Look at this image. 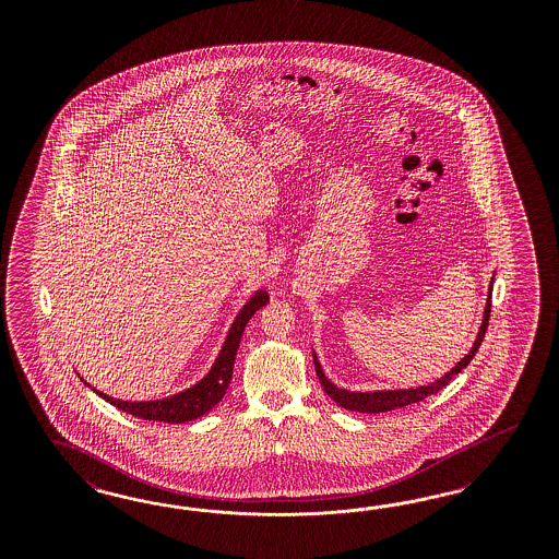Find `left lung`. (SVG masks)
I'll return each mask as SVG.
<instances>
[{"instance_id": "1", "label": "left lung", "mask_w": 559, "mask_h": 559, "mask_svg": "<svg viewBox=\"0 0 559 559\" xmlns=\"http://www.w3.org/2000/svg\"><path fill=\"white\" fill-rule=\"evenodd\" d=\"M493 283V281H491ZM491 311V285L490 295H488V304H486V311H484V322L481 328L477 332V338H475L474 346L467 355L463 356L459 360L457 365L447 372L444 377L437 379L435 383L430 385H424V388H416V390H395V391H369V393H356V391L338 390L332 381L325 379L322 367L318 362V356L313 355V362H316V372H318V379L322 383L323 391L338 404L340 407H346V409H353V412H362V414H381V412H391L395 407L409 406V404H418L423 402L424 397L432 395V393H439L442 388H447L451 383V379L463 371L472 358H474L477 348L481 346L484 336H486V330H488V322H490Z\"/></svg>"}]
</instances>
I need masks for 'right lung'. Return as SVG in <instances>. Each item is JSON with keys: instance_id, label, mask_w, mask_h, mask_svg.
I'll return each instance as SVG.
<instances>
[{"instance_id": "right-lung-1", "label": "right lung", "mask_w": 559, "mask_h": 559, "mask_svg": "<svg viewBox=\"0 0 559 559\" xmlns=\"http://www.w3.org/2000/svg\"><path fill=\"white\" fill-rule=\"evenodd\" d=\"M266 304H269V293L266 290H258L254 297L241 307V311L237 313L236 322H234L229 334H227V340H225V344L221 348L213 369L194 388L182 391V393H176V395H169V397H164V400H153V402H122V400H115V397H110V395H106L102 391H94L100 397H104L108 404L119 407V409L135 416V418H143V420L182 424L203 416L211 407L219 404L221 397L225 395V391L229 388L243 328H246V323L250 322V318L254 316L255 311Z\"/></svg>"}]
</instances>
